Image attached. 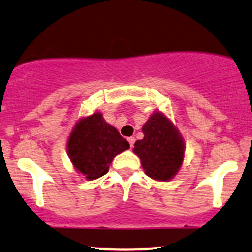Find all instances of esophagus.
<instances>
[{"mask_svg":"<svg viewBox=\"0 0 252 252\" xmlns=\"http://www.w3.org/2000/svg\"><path fill=\"white\" fill-rule=\"evenodd\" d=\"M128 143H129V145H131V148L133 147V144H134V141H136V139H134V137H128Z\"/></svg>","mask_w":252,"mask_h":252,"instance_id":"obj_1","label":"esophagus"}]
</instances>
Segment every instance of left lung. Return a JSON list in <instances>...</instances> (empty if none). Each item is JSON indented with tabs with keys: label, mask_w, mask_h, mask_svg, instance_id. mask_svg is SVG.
I'll return each mask as SVG.
<instances>
[{
	"label": "left lung",
	"mask_w": 252,
	"mask_h": 252,
	"mask_svg": "<svg viewBox=\"0 0 252 252\" xmlns=\"http://www.w3.org/2000/svg\"><path fill=\"white\" fill-rule=\"evenodd\" d=\"M144 138L134 143L145 175L155 181L172 180L184 159V142L177 127L160 111H154L142 127Z\"/></svg>",
	"instance_id": "1"
}]
</instances>
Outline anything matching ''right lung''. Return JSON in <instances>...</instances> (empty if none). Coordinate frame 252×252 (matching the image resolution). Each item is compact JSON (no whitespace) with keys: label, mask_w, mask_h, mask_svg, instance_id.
Returning <instances> with one entry per match:
<instances>
[{"label":"right lung","mask_w":252,"mask_h":252,"mask_svg":"<svg viewBox=\"0 0 252 252\" xmlns=\"http://www.w3.org/2000/svg\"><path fill=\"white\" fill-rule=\"evenodd\" d=\"M66 148L75 170L92 181L104 176L114 158L129 144L103 119L102 113H94L77 121Z\"/></svg>","instance_id":"right-lung-1"}]
</instances>
